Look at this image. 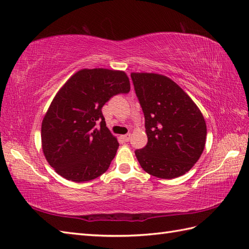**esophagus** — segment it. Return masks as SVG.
Wrapping results in <instances>:
<instances>
[{"label": "esophagus", "instance_id": "esophagus-1", "mask_svg": "<svg viewBox=\"0 0 249 249\" xmlns=\"http://www.w3.org/2000/svg\"><path fill=\"white\" fill-rule=\"evenodd\" d=\"M130 137H131V135H130V134H126V135H124V136H123V140L127 142V141H129V140H130Z\"/></svg>", "mask_w": 249, "mask_h": 249}]
</instances>
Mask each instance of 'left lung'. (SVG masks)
Here are the masks:
<instances>
[{"instance_id":"1","label":"left lung","mask_w":249,"mask_h":249,"mask_svg":"<svg viewBox=\"0 0 249 249\" xmlns=\"http://www.w3.org/2000/svg\"><path fill=\"white\" fill-rule=\"evenodd\" d=\"M145 119L147 143L135 154L153 177L174 178L188 172L204 150L206 124L193 99L170 78L131 72Z\"/></svg>"}]
</instances>
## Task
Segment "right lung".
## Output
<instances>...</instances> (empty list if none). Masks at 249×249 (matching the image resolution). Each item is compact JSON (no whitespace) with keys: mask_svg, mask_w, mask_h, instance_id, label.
<instances>
[{"mask_svg":"<svg viewBox=\"0 0 249 249\" xmlns=\"http://www.w3.org/2000/svg\"><path fill=\"white\" fill-rule=\"evenodd\" d=\"M129 89V79L121 71L84 68L68 79L41 123L44 155L57 174L80 183L108 170L119 142L106 126L102 108Z\"/></svg>","mask_w":249,"mask_h":249,"instance_id":"right-lung-1","label":"right lung"}]
</instances>
